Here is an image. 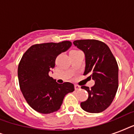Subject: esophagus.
Returning a JSON list of instances; mask_svg holds the SVG:
<instances>
[{
  "label": "esophagus",
  "mask_w": 134,
  "mask_h": 134,
  "mask_svg": "<svg viewBox=\"0 0 134 134\" xmlns=\"http://www.w3.org/2000/svg\"><path fill=\"white\" fill-rule=\"evenodd\" d=\"M74 88H75V90H79L80 89V86H78V85H75L74 86Z\"/></svg>",
  "instance_id": "34e87169"
}]
</instances>
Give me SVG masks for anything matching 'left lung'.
Segmentation results:
<instances>
[{"mask_svg":"<svg viewBox=\"0 0 134 134\" xmlns=\"http://www.w3.org/2000/svg\"><path fill=\"white\" fill-rule=\"evenodd\" d=\"M74 44L85 54L83 75L94 81L90 89L81 86L88 92V99L81 103L83 110L98 113L106 110L112 103L118 88V65L110 48L105 43L96 40L74 41Z\"/></svg>","mask_w":134,"mask_h":134,"instance_id":"left-lung-1","label":"left lung"}]
</instances>
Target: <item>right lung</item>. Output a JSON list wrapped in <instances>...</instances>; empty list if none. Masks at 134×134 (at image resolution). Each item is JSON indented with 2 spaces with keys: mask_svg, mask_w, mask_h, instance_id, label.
I'll use <instances>...</instances> for the list:
<instances>
[{
  "mask_svg": "<svg viewBox=\"0 0 134 134\" xmlns=\"http://www.w3.org/2000/svg\"><path fill=\"white\" fill-rule=\"evenodd\" d=\"M71 46L69 41L32 45L23 55L18 67L20 89L29 106L48 114L60 109L65 96L74 90V84L58 83L48 75L57 56Z\"/></svg>",
  "mask_w": 134,
  "mask_h": 134,
  "instance_id": "1",
  "label": "right lung"
}]
</instances>
